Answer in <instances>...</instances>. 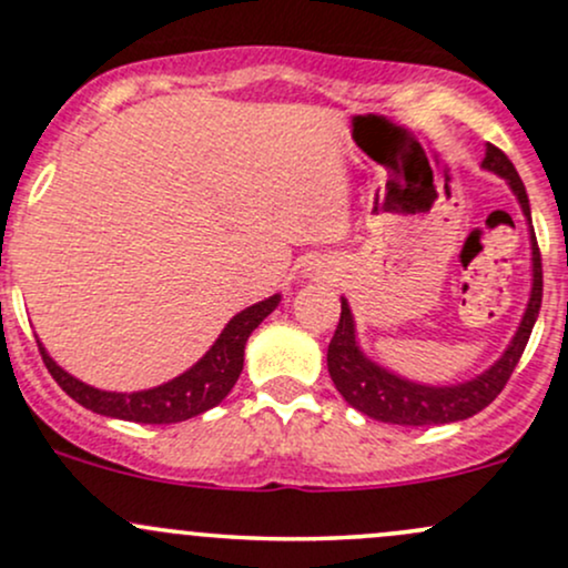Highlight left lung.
Listing matches in <instances>:
<instances>
[{
    "mask_svg": "<svg viewBox=\"0 0 568 568\" xmlns=\"http://www.w3.org/2000/svg\"><path fill=\"white\" fill-rule=\"evenodd\" d=\"M483 170L494 172L513 189L520 204L523 215L528 221L531 232V294H528L526 313L520 317V326L501 353V358L483 375L464 379L456 385H426L407 379L396 372L385 369L377 361L361 351L358 336H355V317L347 298H342L339 326H336L332 345H328V375H332L336 390L351 407L358 413L375 417L383 423H396V426H442V423L466 420L477 415L479 409L488 407L494 398L501 394L509 375L515 372L517 361L528 345L534 323L539 317L541 307V255L537 245V234L531 226V207H528V193L523 185L520 174L498 148H485Z\"/></svg>",
    "mask_w": 568,
    "mask_h": 568,
    "instance_id": "8db88e82",
    "label": "left lung"
}]
</instances>
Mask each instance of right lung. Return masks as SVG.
I'll use <instances>...</instances> for the list:
<instances>
[{"instance_id":"obj_1","label":"right lung","mask_w":568,"mask_h":568,"mask_svg":"<svg viewBox=\"0 0 568 568\" xmlns=\"http://www.w3.org/2000/svg\"><path fill=\"white\" fill-rule=\"evenodd\" d=\"M277 304L280 294H274L236 313L226 323L221 336L213 342V347L191 369H185L183 375L170 379V383L155 385V388L148 390H134V394L99 390L93 385H85L83 379L72 377L70 372L61 369L48 355L45 347H42L40 339H37V347H40L42 361H45L48 372H51L55 383L61 385V390L72 396L78 404H83L85 409H91V413L118 417V420L151 423V426L180 423L207 413V409H213L215 404H221L229 396V390L240 379L242 364H245L247 336L261 326L266 315L277 310Z\"/></svg>"}]
</instances>
